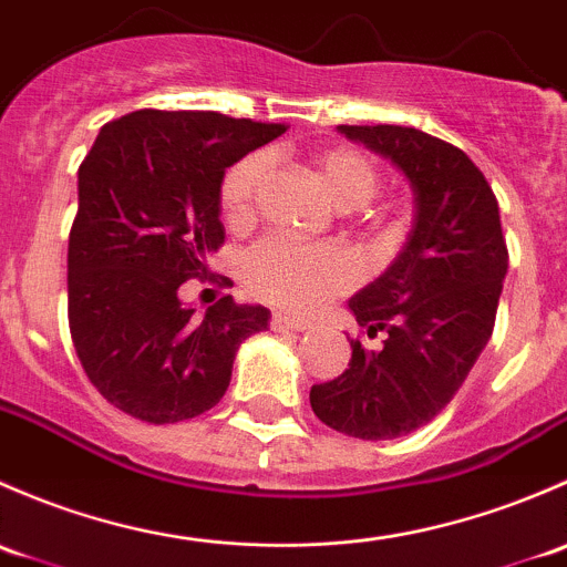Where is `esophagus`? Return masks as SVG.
<instances>
[{
	"instance_id": "obj_1",
	"label": "esophagus",
	"mask_w": 567,
	"mask_h": 567,
	"mask_svg": "<svg viewBox=\"0 0 567 567\" xmlns=\"http://www.w3.org/2000/svg\"><path fill=\"white\" fill-rule=\"evenodd\" d=\"M270 327L276 332H302V330H308V324L306 322H300V319H291V317H284V313H272V319H270Z\"/></svg>"
}]
</instances>
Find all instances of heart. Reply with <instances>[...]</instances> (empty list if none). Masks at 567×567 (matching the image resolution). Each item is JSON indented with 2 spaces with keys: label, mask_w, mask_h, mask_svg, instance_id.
I'll return each mask as SVG.
<instances>
[{
  "label": "heart",
  "mask_w": 567,
  "mask_h": 567,
  "mask_svg": "<svg viewBox=\"0 0 567 567\" xmlns=\"http://www.w3.org/2000/svg\"><path fill=\"white\" fill-rule=\"evenodd\" d=\"M313 172L338 207H360L379 188V168L363 150L338 144L313 155ZM270 174V155L254 153L226 172L220 209L229 226H248ZM248 289L265 302L295 313H313L358 281V265L347 250L327 243L267 237L245 261Z\"/></svg>",
  "instance_id": "heart-1"
}]
</instances>
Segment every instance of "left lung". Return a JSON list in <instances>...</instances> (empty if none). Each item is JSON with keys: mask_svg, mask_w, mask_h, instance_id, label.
<instances>
[{"mask_svg": "<svg viewBox=\"0 0 567 567\" xmlns=\"http://www.w3.org/2000/svg\"><path fill=\"white\" fill-rule=\"evenodd\" d=\"M390 157L414 190V224L399 259L349 300L358 324L341 377L313 384L311 410L358 440H395L451 404L497 319L507 245L499 204L464 150L401 125H338Z\"/></svg>", "mask_w": 567, "mask_h": 567, "instance_id": "8db88e82", "label": "left lung"}]
</instances>
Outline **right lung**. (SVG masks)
I'll return each instance as SVG.
<instances>
[{"mask_svg": "<svg viewBox=\"0 0 567 567\" xmlns=\"http://www.w3.org/2000/svg\"><path fill=\"white\" fill-rule=\"evenodd\" d=\"M284 131L218 111L142 109L97 133L79 166L68 322L86 377L116 410L155 425L213 410L240 343L267 330V308L226 295L196 317L179 289L207 276L224 245L226 168Z\"/></svg>", "mask_w": 567, "mask_h": 567, "instance_id": "right-lung-1", "label": "right lung"}]
</instances>
